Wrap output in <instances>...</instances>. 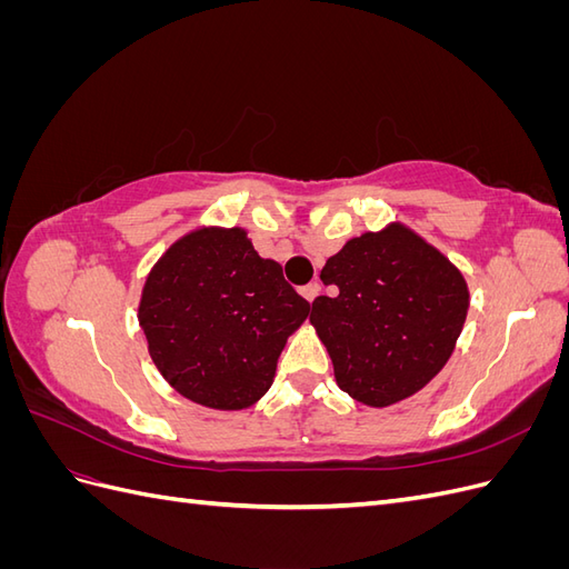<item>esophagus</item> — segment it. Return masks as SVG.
Masks as SVG:
<instances>
[{"label":"esophagus","mask_w":569,"mask_h":569,"mask_svg":"<svg viewBox=\"0 0 569 569\" xmlns=\"http://www.w3.org/2000/svg\"><path fill=\"white\" fill-rule=\"evenodd\" d=\"M301 295H303V299H306L308 303H313V299L320 295V284H318V282H311V284L301 287Z\"/></svg>","instance_id":"obj_1"}]
</instances>
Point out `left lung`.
Listing matches in <instances>:
<instances>
[{
  "label": "left lung",
  "mask_w": 569,
  "mask_h": 569,
  "mask_svg": "<svg viewBox=\"0 0 569 569\" xmlns=\"http://www.w3.org/2000/svg\"><path fill=\"white\" fill-rule=\"evenodd\" d=\"M335 297L311 325L341 391L370 408L418 393L451 358L470 308L462 272L403 222L349 239L320 270Z\"/></svg>",
  "instance_id": "obj_1"
}]
</instances>
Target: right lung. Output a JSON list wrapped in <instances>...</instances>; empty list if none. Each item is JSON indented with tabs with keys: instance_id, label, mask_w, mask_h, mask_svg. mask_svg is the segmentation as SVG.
Wrapping results in <instances>:
<instances>
[{
	"instance_id": "obj_1",
	"label": "right lung",
	"mask_w": 569,
	"mask_h": 569,
	"mask_svg": "<svg viewBox=\"0 0 569 569\" xmlns=\"http://www.w3.org/2000/svg\"><path fill=\"white\" fill-rule=\"evenodd\" d=\"M308 311L244 228L201 226L153 263L137 320L153 366L178 393L213 410H244L270 389Z\"/></svg>"
}]
</instances>
